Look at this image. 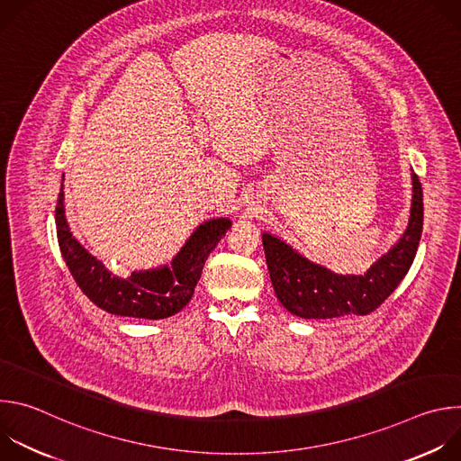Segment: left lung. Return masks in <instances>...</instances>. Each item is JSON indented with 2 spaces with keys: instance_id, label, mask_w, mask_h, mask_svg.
<instances>
[{
  "instance_id": "1",
  "label": "left lung",
  "mask_w": 461,
  "mask_h": 461,
  "mask_svg": "<svg viewBox=\"0 0 461 461\" xmlns=\"http://www.w3.org/2000/svg\"><path fill=\"white\" fill-rule=\"evenodd\" d=\"M423 230V191L412 171V204L405 233L363 276L315 265L272 233H262L267 265L279 303L303 319L368 315L398 288L412 267Z\"/></svg>"
}]
</instances>
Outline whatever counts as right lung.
Returning <instances> with one entry per match:
<instances>
[{
    "label": "right lung",
    "instance_id": "add662e5",
    "mask_svg": "<svg viewBox=\"0 0 461 461\" xmlns=\"http://www.w3.org/2000/svg\"><path fill=\"white\" fill-rule=\"evenodd\" d=\"M230 228L231 221L228 217L210 219L196 226L173 257L171 265L118 277L73 237L65 219L61 176V191L56 204V231L61 257L80 290L98 308L114 315L166 319L178 313L191 301L208 255Z\"/></svg>",
    "mask_w": 461,
    "mask_h": 461
}]
</instances>
